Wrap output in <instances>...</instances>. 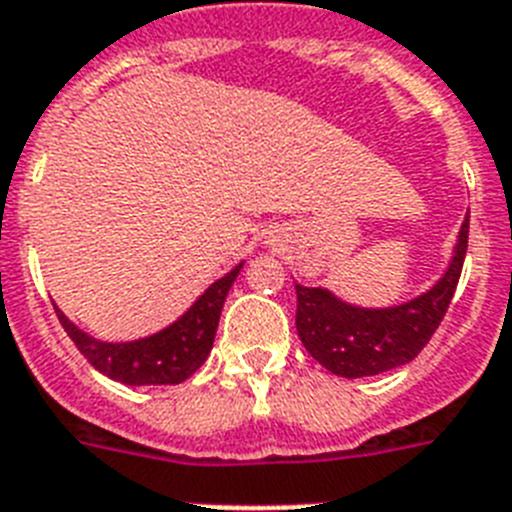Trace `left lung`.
<instances>
[{
  "instance_id": "left-lung-1",
  "label": "left lung",
  "mask_w": 512,
  "mask_h": 512,
  "mask_svg": "<svg viewBox=\"0 0 512 512\" xmlns=\"http://www.w3.org/2000/svg\"><path fill=\"white\" fill-rule=\"evenodd\" d=\"M469 244V213L461 224L459 239L446 273L425 293L394 306L348 304L327 288L296 283V330L314 361L342 379H361L410 363L420 353L459 286Z\"/></svg>"
}]
</instances>
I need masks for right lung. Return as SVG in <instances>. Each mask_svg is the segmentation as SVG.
I'll use <instances>...</instances> for the list:
<instances>
[{"label": "right lung", "mask_w": 512, "mask_h": 512, "mask_svg": "<svg viewBox=\"0 0 512 512\" xmlns=\"http://www.w3.org/2000/svg\"><path fill=\"white\" fill-rule=\"evenodd\" d=\"M242 265L244 262H239L237 268H231L224 278L211 283L180 319H175L154 335L139 337V340H97L90 332H84L82 327L71 322L59 306L53 304V309L59 314V322L64 324L66 335L74 340L79 353L108 379L128 386L180 384L206 363L213 348V337H216V327H219L226 293H229L231 283L237 281Z\"/></svg>", "instance_id": "obj_1"}]
</instances>
